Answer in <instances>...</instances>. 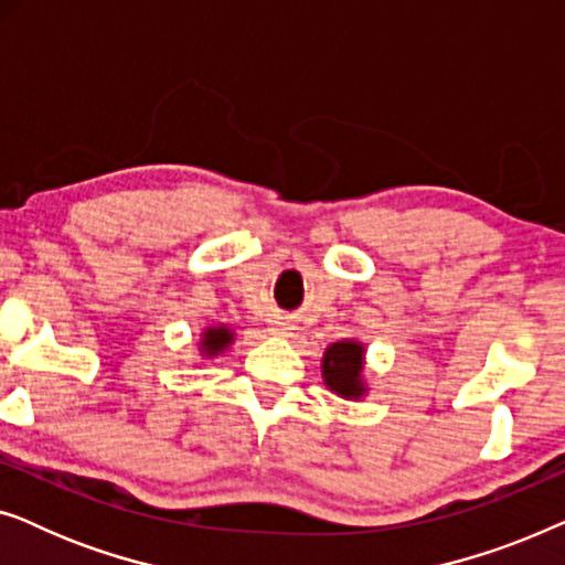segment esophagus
Masks as SVG:
<instances>
[{
    "instance_id": "34e87169",
    "label": "esophagus",
    "mask_w": 565,
    "mask_h": 565,
    "mask_svg": "<svg viewBox=\"0 0 565 565\" xmlns=\"http://www.w3.org/2000/svg\"><path fill=\"white\" fill-rule=\"evenodd\" d=\"M269 331H273L275 337H288L290 331H292V327H290V321H285V319H277L273 327H269Z\"/></svg>"
}]
</instances>
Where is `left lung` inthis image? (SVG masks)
Masks as SVG:
<instances>
[{
	"instance_id": "8db88e82",
	"label": "left lung",
	"mask_w": 565,
	"mask_h": 565,
	"mask_svg": "<svg viewBox=\"0 0 565 565\" xmlns=\"http://www.w3.org/2000/svg\"><path fill=\"white\" fill-rule=\"evenodd\" d=\"M365 344L360 339H342L327 347L321 358V377L331 393L344 401L367 396L365 381Z\"/></svg>"
}]
</instances>
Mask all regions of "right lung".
Here are the masks:
<instances>
[{
	"label": "right lung",
	"instance_id": "add662e5",
	"mask_svg": "<svg viewBox=\"0 0 565 565\" xmlns=\"http://www.w3.org/2000/svg\"><path fill=\"white\" fill-rule=\"evenodd\" d=\"M236 331L226 327V323H215V327H205L200 331V342H198V358L200 362H211L215 358H221L223 352L234 344Z\"/></svg>",
	"mask_w": 565,
	"mask_h": 565
}]
</instances>
